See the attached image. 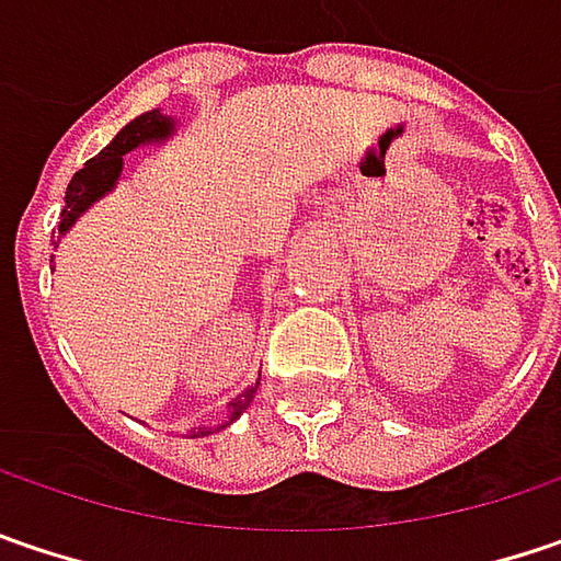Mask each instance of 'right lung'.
<instances>
[{"mask_svg": "<svg viewBox=\"0 0 561 561\" xmlns=\"http://www.w3.org/2000/svg\"><path fill=\"white\" fill-rule=\"evenodd\" d=\"M171 133H174V119L164 116L161 111H149V114L136 116L133 123H126V126L114 136V142L104 151H98V154L84 164L82 171L69 181V186H66V206H62V215H59V238L76 225V218H79L88 206H94L104 193L114 190L116 181H119V174H123V154H129V151L146 146V142H161V139H168ZM256 383H260V380H256ZM256 383H250L248 390H244L234 403H228V415H225V422H221L218 428L231 425L241 412L248 410L253 393H256ZM203 435H213V432H203Z\"/></svg>", "mask_w": 561, "mask_h": 561, "instance_id": "obj_1", "label": "right lung"}]
</instances>
